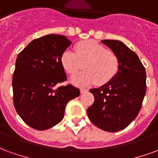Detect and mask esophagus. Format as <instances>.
<instances>
[{"label":"esophagus","instance_id":"1","mask_svg":"<svg viewBox=\"0 0 158 158\" xmlns=\"http://www.w3.org/2000/svg\"><path fill=\"white\" fill-rule=\"evenodd\" d=\"M86 91H88V89H85V88H81L80 89V93H85Z\"/></svg>","mask_w":158,"mask_h":158}]
</instances>
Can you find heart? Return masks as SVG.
<instances>
[{"instance_id": "heart-1", "label": "heart", "mask_w": 158, "mask_h": 158, "mask_svg": "<svg viewBox=\"0 0 158 158\" xmlns=\"http://www.w3.org/2000/svg\"><path fill=\"white\" fill-rule=\"evenodd\" d=\"M61 64L69 74H75L84 68L85 72L73 76L70 81L74 85L87 86L97 83L103 85L113 79L118 70L119 62L112 51L94 40L77 43L75 52L66 50L61 56Z\"/></svg>"}]
</instances>
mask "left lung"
Wrapping results in <instances>:
<instances>
[{
	"instance_id": "obj_1",
	"label": "left lung",
	"mask_w": 158,
	"mask_h": 158,
	"mask_svg": "<svg viewBox=\"0 0 158 158\" xmlns=\"http://www.w3.org/2000/svg\"><path fill=\"white\" fill-rule=\"evenodd\" d=\"M118 56V70L113 79L90 92L95 101L87 109L89 120L107 132L125 129L135 119L146 95V70L136 53L120 40H103Z\"/></svg>"
}]
</instances>
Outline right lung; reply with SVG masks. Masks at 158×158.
<instances>
[{"instance_id":"1","label":"right lung","mask_w":158,"mask_h":158,"mask_svg":"<svg viewBox=\"0 0 158 158\" xmlns=\"http://www.w3.org/2000/svg\"><path fill=\"white\" fill-rule=\"evenodd\" d=\"M71 45L67 37L47 35L34 40L19 53L12 77L13 103L21 118L33 129L45 130L60 123L66 105L79 96L67 80L61 56Z\"/></svg>"}]
</instances>
